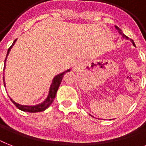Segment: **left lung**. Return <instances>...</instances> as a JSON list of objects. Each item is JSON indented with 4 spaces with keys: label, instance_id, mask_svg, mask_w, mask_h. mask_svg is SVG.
Returning a JSON list of instances; mask_svg holds the SVG:
<instances>
[{
    "label": "left lung",
    "instance_id": "obj_1",
    "mask_svg": "<svg viewBox=\"0 0 146 146\" xmlns=\"http://www.w3.org/2000/svg\"><path fill=\"white\" fill-rule=\"evenodd\" d=\"M115 28L117 29L118 33H120V35H122V37H123V38H127V39H129V40H130V42H131L132 43H133V46H136V45H135V44H134V42H133V40L130 39V38H129L127 37V35H125L124 34H123V33L122 30H121V29H120L119 28V27H117V26H115Z\"/></svg>",
    "mask_w": 146,
    "mask_h": 146
}]
</instances>
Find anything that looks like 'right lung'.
Wrapping results in <instances>:
<instances>
[{
  "mask_svg": "<svg viewBox=\"0 0 146 146\" xmlns=\"http://www.w3.org/2000/svg\"><path fill=\"white\" fill-rule=\"evenodd\" d=\"M17 39L15 40L13 43L12 44V45L7 50V56H6L5 62H4V65H5L6 60H7V57L9 53H10V50L12 48V47L14 45L15 42H16ZM69 71H70V70H67L65 72H63L60 74H58L57 76H56L52 80V84L50 85V90H49L48 96L47 97V98L44 100V102H42V104H37V105H34V106H29V105H21V104H18L17 102H15L14 101H13L12 98H10V100L11 102L15 104V106L17 107V108H19V110H21L23 111H25V112H30V113H35V112H40V111H43L44 110H46L48 108L50 105V104L52 103L54 99L55 96H56V94H57V89L59 88L60 85V82H61L62 80H63V77H64V74ZM3 84H4V86H5V82H4V77H3Z\"/></svg>",
  "mask_w": 146,
  "mask_h": 146,
  "instance_id": "obj_1",
  "label": "right lung"
}]
</instances>
